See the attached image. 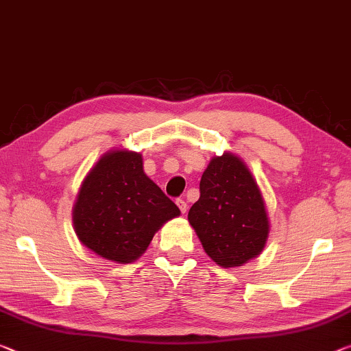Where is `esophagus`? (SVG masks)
<instances>
[{
  "label": "esophagus",
  "mask_w": 351,
  "mask_h": 351,
  "mask_svg": "<svg viewBox=\"0 0 351 351\" xmlns=\"http://www.w3.org/2000/svg\"><path fill=\"white\" fill-rule=\"evenodd\" d=\"M176 204H177V207L180 208V212H182V213H186V210H188V204H186L185 201H183V199H177Z\"/></svg>",
  "instance_id": "1"
}]
</instances>
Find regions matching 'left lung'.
I'll return each instance as SVG.
<instances>
[{
    "mask_svg": "<svg viewBox=\"0 0 351 351\" xmlns=\"http://www.w3.org/2000/svg\"><path fill=\"white\" fill-rule=\"evenodd\" d=\"M199 190L188 221L207 256L219 267L234 268L261 254L269 221L261 188L245 161L232 152L213 157Z\"/></svg>",
    "mask_w": 351,
    "mask_h": 351,
    "instance_id": "left-lung-1",
    "label": "left lung"
}]
</instances>
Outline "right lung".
Returning a JSON list of instances; mask_svg holds the SVG:
<instances>
[{
  "instance_id": "right-lung-1",
  "label": "right lung",
  "mask_w": 351,
  "mask_h": 351,
  "mask_svg": "<svg viewBox=\"0 0 351 351\" xmlns=\"http://www.w3.org/2000/svg\"><path fill=\"white\" fill-rule=\"evenodd\" d=\"M180 215L160 186L145 176L143 155L111 149L90 168L73 204L78 240L105 261L132 263L158 229Z\"/></svg>"
}]
</instances>
